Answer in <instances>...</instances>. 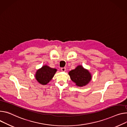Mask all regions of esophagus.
<instances>
[{"mask_svg":"<svg viewBox=\"0 0 127 127\" xmlns=\"http://www.w3.org/2000/svg\"><path fill=\"white\" fill-rule=\"evenodd\" d=\"M61 71H66V68H65V67H62V68H61Z\"/></svg>","mask_w":127,"mask_h":127,"instance_id":"obj_1","label":"esophagus"}]
</instances>
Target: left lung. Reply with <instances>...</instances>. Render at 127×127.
<instances>
[{
	"label": "left lung",
	"mask_w": 127,
	"mask_h": 127,
	"mask_svg": "<svg viewBox=\"0 0 127 127\" xmlns=\"http://www.w3.org/2000/svg\"><path fill=\"white\" fill-rule=\"evenodd\" d=\"M72 81L78 87H83L88 84L92 78L91 73L82 65L78 66L75 69L69 72Z\"/></svg>",
	"instance_id": "8db88e82"
}]
</instances>
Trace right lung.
<instances>
[{
  "instance_id": "1",
  "label": "right lung",
  "mask_w": 127,
  "mask_h": 127,
  "mask_svg": "<svg viewBox=\"0 0 127 127\" xmlns=\"http://www.w3.org/2000/svg\"><path fill=\"white\" fill-rule=\"evenodd\" d=\"M56 71V69L45 65L37 71L35 78L40 84L45 85L50 82Z\"/></svg>"
}]
</instances>
